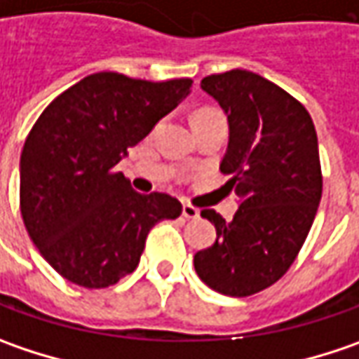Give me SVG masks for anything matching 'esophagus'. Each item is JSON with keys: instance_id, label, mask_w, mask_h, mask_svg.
<instances>
[{"instance_id": "1", "label": "esophagus", "mask_w": 359, "mask_h": 359, "mask_svg": "<svg viewBox=\"0 0 359 359\" xmlns=\"http://www.w3.org/2000/svg\"><path fill=\"white\" fill-rule=\"evenodd\" d=\"M198 209L196 207H193V205H182V217L184 219H198Z\"/></svg>"}]
</instances>
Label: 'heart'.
I'll return each instance as SVG.
<instances>
[{
    "label": "heart",
    "mask_w": 359,
    "mask_h": 359,
    "mask_svg": "<svg viewBox=\"0 0 359 359\" xmlns=\"http://www.w3.org/2000/svg\"><path fill=\"white\" fill-rule=\"evenodd\" d=\"M210 112H217V110H210V108H205V110H198L195 116H198V114H210Z\"/></svg>",
    "instance_id": "1"
}]
</instances>
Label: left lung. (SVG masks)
<instances>
[{"label":"left lung","mask_w":359,"mask_h":359,"mask_svg":"<svg viewBox=\"0 0 359 359\" xmlns=\"http://www.w3.org/2000/svg\"><path fill=\"white\" fill-rule=\"evenodd\" d=\"M229 122L221 170L239 196L233 221L201 210L217 229L195 255L196 275L210 289L247 297L279 281L295 261L321 201V166L313 120L283 88L247 70L203 78Z\"/></svg>","instance_id":"left-lung-1"}]
</instances>
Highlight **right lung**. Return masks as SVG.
Wrapping results in <instances>:
<instances>
[{
	"instance_id": "1",
	"label": "right lung",
	"mask_w": 359,
	"mask_h": 359,
	"mask_svg": "<svg viewBox=\"0 0 359 359\" xmlns=\"http://www.w3.org/2000/svg\"><path fill=\"white\" fill-rule=\"evenodd\" d=\"M191 86V78L149 82L98 72L36 120L20 161V209L41 257L64 279L114 285L138 267L150 229L182 212L175 196L136 193L116 164Z\"/></svg>"
}]
</instances>
